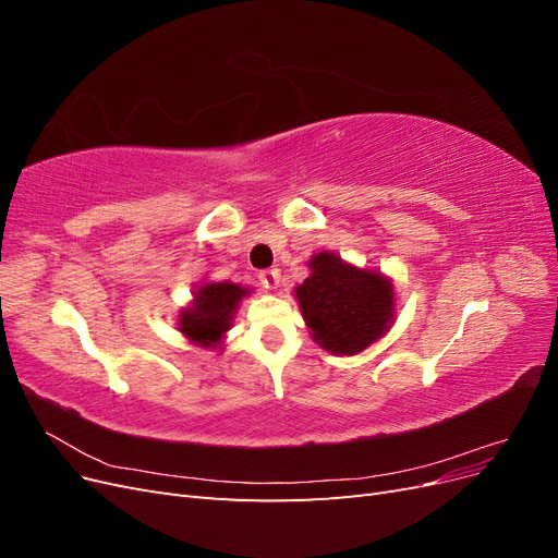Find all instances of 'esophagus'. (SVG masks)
Segmentation results:
<instances>
[{"mask_svg": "<svg viewBox=\"0 0 558 558\" xmlns=\"http://www.w3.org/2000/svg\"><path fill=\"white\" fill-rule=\"evenodd\" d=\"M258 279H260V283L265 286L267 291H275L277 286H279V281H281V269H279V267L263 269V272L258 275Z\"/></svg>", "mask_w": 558, "mask_h": 558, "instance_id": "esophagus-1", "label": "esophagus"}]
</instances>
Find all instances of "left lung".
Returning a JSON list of instances; mask_svg holds the SVG:
<instances>
[{
    "instance_id": "left-lung-1",
    "label": "left lung",
    "mask_w": 558,
    "mask_h": 558,
    "mask_svg": "<svg viewBox=\"0 0 558 558\" xmlns=\"http://www.w3.org/2000/svg\"><path fill=\"white\" fill-rule=\"evenodd\" d=\"M310 265L312 275L298 286L295 298L326 351L353 356L391 328L393 289L379 272L351 267L328 251Z\"/></svg>"
}]
</instances>
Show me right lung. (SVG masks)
Here are the masks:
<instances>
[{
	"mask_svg": "<svg viewBox=\"0 0 558 558\" xmlns=\"http://www.w3.org/2000/svg\"><path fill=\"white\" fill-rule=\"evenodd\" d=\"M248 291L238 283H205L195 293L191 310H185L179 318L181 332L202 347H216L221 335L230 328V320L240 300Z\"/></svg>",
	"mask_w": 558,
	"mask_h": 558,
	"instance_id": "right-lung-1",
	"label": "right lung"
}]
</instances>
